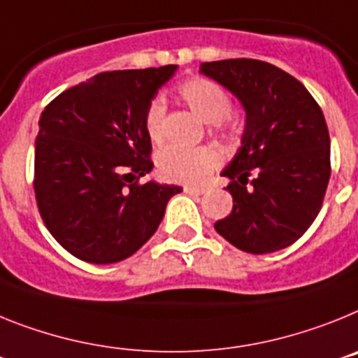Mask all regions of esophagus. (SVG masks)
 Segmentation results:
<instances>
[{
  "mask_svg": "<svg viewBox=\"0 0 358 358\" xmlns=\"http://www.w3.org/2000/svg\"><path fill=\"white\" fill-rule=\"evenodd\" d=\"M183 192H185V194H191V196H200V194H203V189L191 187V185H187V187H183Z\"/></svg>",
  "mask_w": 358,
  "mask_h": 358,
  "instance_id": "obj_1",
  "label": "esophagus"
}]
</instances>
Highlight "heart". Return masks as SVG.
<instances>
[{
	"label": "heart",
	"instance_id": "obj_1",
	"mask_svg": "<svg viewBox=\"0 0 358 358\" xmlns=\"http://www.w3.org/2000/svg\"><path fill=\"white\" fill-rule=\"evenodd\" d=\"M178 97L189 110L205 124H214L217 131L227 133L225 119L231 113V99L216 83L203 77L183 80L178 86ZM164 117L166 106L162 99H153L144 115L145 133L153 142L164 136ZM222 164V153L216 148L187 149L169 145L158 153L157 166L160 175L169 182L185 185H201L210 173Z\"/></svg>",
	"mask_w": 358,
	"mask_h": 358
}]
</instances>
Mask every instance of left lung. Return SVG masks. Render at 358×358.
Listing matches in <instances>:
<instances>
[{"label":"left lung","mask_w":358,"mask_h":358,"mask_svg":"<svg viewBox=\"0 0 358 358\" xmlns=\"http://www.w3.org/2000/svg\"><path fill=\"white\" fill-rule=\"evenodd\" d=\"M200 73L229 90L245 110L241 148L222 171L234 205L214 229L243 252L290 247L321 210L331 175L321 108L299 80L265 61L201 63Z\"/></svg>","instance_id":"left-lung-1"}]
</instances>
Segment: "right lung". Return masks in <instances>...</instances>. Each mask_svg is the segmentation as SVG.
Listing matches in <instances>:
<instances>
[{"instance_id":"obj_1","label":"right lung","mask_w":358,"mask_h":358,"mask_svg":"<svg viewBox=\"0 0 358 358\" xmlns=\"http://www.w3.org/2000/svg\"><path fill=\"white\" fill-rule=\"evenodd\" d=\"M176 68L97 73L41 113L34 191L46 229L71 256L95 265L133 256L182 192L138 183L153 169L145 110Z\"/></svg>"}]
</instances>
